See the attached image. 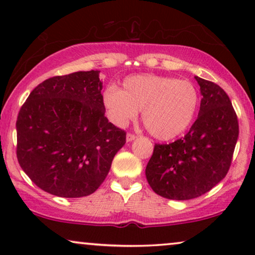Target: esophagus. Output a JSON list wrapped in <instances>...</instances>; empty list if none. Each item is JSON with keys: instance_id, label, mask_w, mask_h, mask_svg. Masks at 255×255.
Returning a JSON list of instances; mask_svg holds the SVG:
<instances>
[{"instance_id": "esophagus-1", "label": "esophagus", "mask_w": 255, "mask_h": 255, "mask_svg": "<svg viewBox=\"0 0 255 255\" xmlns=\"http://www.w3.org/2000/svg\"><path fill=\"white\" fill-rule=\"evenodd\" d=\"M135 138H137V135H135V134H132V133H128V134H127V140H128V141L134 140Z\"/></svg>"}]
</instances>
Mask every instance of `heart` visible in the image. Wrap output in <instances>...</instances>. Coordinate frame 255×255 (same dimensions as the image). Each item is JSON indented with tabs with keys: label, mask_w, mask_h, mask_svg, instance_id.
<instances>
[{
	"label": "heart",
	"mask_w": 255,
	"mask_h": 255,
	"mask_svg": "<svg viewBox=\"0 0 255 255\" xmlns=\"http://www.w3.org/2000/svg\"><path fill=\"white\" fill-rule=\"evenodd\" d=\"M198 101L190 81L154 74L130 76L122 90L110 87L103 94L108 116L115 124H127L141 110L146 130L160 140L176 138L189 128Z\"/></svg>",
	"instance_id": "obj_1"
}]
</instances>
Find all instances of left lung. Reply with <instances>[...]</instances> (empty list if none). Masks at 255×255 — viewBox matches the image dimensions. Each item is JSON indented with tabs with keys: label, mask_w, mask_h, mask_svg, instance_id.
Wrapping results in <instances>:
<instances>
[{
	"label": "left lung",
	"mask_w": 255,
	"mask_h": 255,
	"mask_svg": "<svg viewBox=\"0 0 255 255\" xmlns=\"http://www.w3.org/2000/svg\"><path fill=\"white\" fill-rule=\"evenodd\" d=\"M202 94L197 120L183 138L155 144L146 166L155 194L184 201L208 193L229 172L239 125L228 94L216 83L195 76Z\"/></svg>",
	"instance_id": "left-lung-1"
}]
</instances>
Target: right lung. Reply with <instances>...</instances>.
<instances>
[{"label":"right lung","instance_id":"1","mask_svg":"<svg viewBox=\"0 0 255 255\" xmlns=\"http://www.w3.org/2000/svg\"><path fill=\"white\" fill-rule=\"evenodd\" d=\"M100 71L54 76L34 88L16 122L17 159L31 181L59 197L93 194L127 133L104 116Z\"/></svg>","mask_w":255,"mask_h":255}]
</instances>
